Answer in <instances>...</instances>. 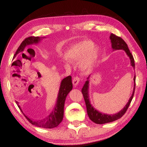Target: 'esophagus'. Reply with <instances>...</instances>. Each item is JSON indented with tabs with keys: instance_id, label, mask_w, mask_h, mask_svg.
<instances>
[{
	"instance_id": "esophagus-1",
	"label": "esophagus",
	"mask_w": 147,
	"mask_h": 147,
	"mask_svg": "<svg viewBox=\"0 0 147 147\" xmlns=\"http://www.w3.org/2000/svg\"><path fill=\"white\" fill-rule=\"evenodd\" d=\"M80 82V78L78 76H74L73 80V84L74 87H76L78 85V83Z\"/></svg>"
}]
</instances>
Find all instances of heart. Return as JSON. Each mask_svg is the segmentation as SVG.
<instances>
[{"label": "heart", "mask_w": 147, "mask_h": 147, "mask_svg": "<svg viewBox=\"0 0 147 147\" xmlns=\"http://www.w3.org/2000/svg\"><path fill=\"white\" fill-rule=\"evenodd\" d=\"M94 43L91 41H82L69 47L66 55L62 56L64 63L69 65L70 59L78 61V67L84 71H88L93 67L98 58L99 50L93 47Z\"/></svg>", "instance_id": "1"}]
</instances>
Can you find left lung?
<instances>
[{"label": "left lung", "instance_id": "obj_1", "mask_svg": "<svg viewBox=\"0 0 147 147\" xmlns=\"http://www.w3.org/2000/svg\"><path fill=\"white\" fill-rule=\"evenodd\" d=\"M109 39L111 40V47H112L113 51H116V50H123L125 51V53L127 54L129 58L130 59V63L131 65L133 67L134 69H135V63H134V59L133 56L131 55V53L130 52L127 44L125 43L123 39L120 37H118L115 36V34H111ZM89 75L87 80H88L86 81L85 84H84V87L82 89V93L83 94L84 100H85L86 108H87V112H88V115L89 116V119L93 122V123L98 124H105L111 123V122L115 121L117 119L122 117L124 113H126V110H127L129 106L131 103V101L132 100L134 92H135V88H136V75L134 76V87L133 89V93L131 96H130V99L128 102V103L126 104V106L124 107L123 109H121L120 111L118 113L113 114V115H108V114L101 113L98 110H96L95 108H94L93 106L91 104L90 100H89Z\"/></svg>", "mask_w": 147, "mask_h": 147}]
</instances>
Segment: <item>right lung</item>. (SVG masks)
<instances>
[{"label": "right lung", "mask_w": 147, "mask_h": 147, "mask_svg": "<svg viewBox=\"0 0 147 147\" xmlns=\"http://www.w3.org/2000/svg\"><path fill=\"white\" fill-rule=\"evenodd\" d=\"M42 38H44L31 36L26 38L22 42L21 44L20 45L19 48L17 49L14 57H16L19 53L23 52L26 46L31 45L34 44H38L41 41ZM72 89H73L72 78L71 76H69L61 80L56 106H54V108L53 111L48 116L46 117L45 119H41V120L35 121L34 119L28 117L23 113L24 115L25 116V117L28 119V121L32 124L38 126V127L43 128H53L56 127V126L59 125V124L61 123L62 120H63L65 101L67 96L69 92L72 90ZM16 104H17V106H18L22 112L23 113V111L21 109V108L19 106L18 102L16 101Z\"/></svg>", "instance_id": "obj_1"}]
</instances>
